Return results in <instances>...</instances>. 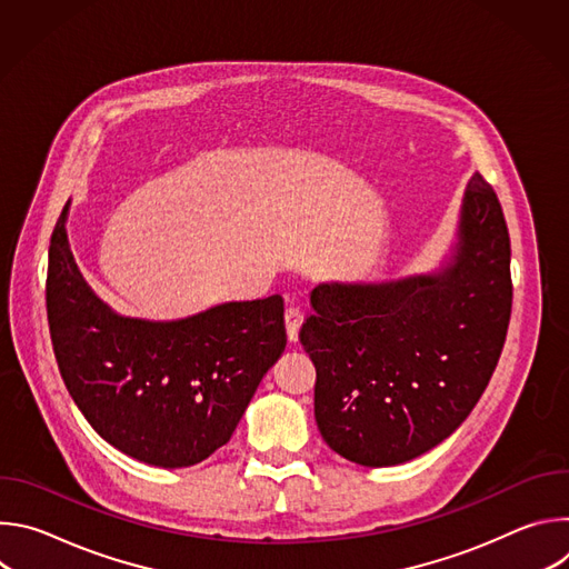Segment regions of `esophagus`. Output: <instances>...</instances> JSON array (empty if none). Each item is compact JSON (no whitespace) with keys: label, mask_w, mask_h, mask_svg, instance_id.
Here are the masks:
<instances>
[{"label":"esophagus","mask_w":569,"mask_h":569,"mask_svg":"<svg viewBox=\"0 0 569 569\" xmlns=\"http://www.w3.org/2000/svg\"><path fill=\"white\" fill-rule=\"evenodd\" d=\"M301 323H303V312H301V308L290 306V308L286 310V333H288V340H290L292 345L299 340Z\"/></svg>","instance_id":"obj_1"}]
</instances>
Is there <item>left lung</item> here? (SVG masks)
<instances>
[{"mask_svg":"<svg viewBox=\"0 0 569 569\" xmlns=\"http://www.w3.org/2000/svg\"><path fill=\"white\" fill-rule=\"evenodd\" d=\"M511 240L500 200L475 173L437 270L378 283H319L299 342L315 421L331 450L398 466L439 446L472 412L511 319Z\"/></svg>","mask_w":569,"mask_h":569,"instance_id":"left-lung-1","label":"left lung"}]
</instances>
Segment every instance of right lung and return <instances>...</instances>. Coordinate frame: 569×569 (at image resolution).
<instances>
[{"mask_svg":"<svg viewBox=\"0 0 569 569\" xmlns=\"http://www.w3.org/2000/svg\"><path fill=\"white\" fill-rule=\"evenodd\" d=\"M64 204L49 248L47 317L60 376L123 455L187 468L224 446L286 349L283 299L227 301L171 321L114 312L80 274Z\"/></svg>","mask_w":569,"mask_h":569,"instance_id":"1","label":"right lung"}]
</instances>
